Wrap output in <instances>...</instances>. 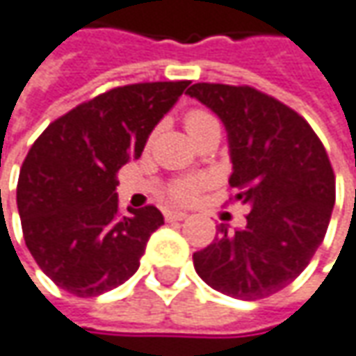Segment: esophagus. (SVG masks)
<instances>
[{
	"label": "esophagus",
	"instance_id": "esophagus-1",
	"mask_svg": "<svg viewBox=\"0 0 356 356\" xmlns=\"http://www.w3.org/2000/svg\"><path fill=\"white\" fill-rule=\"evenodd\" d=\"M189 218V213H185V211H167L165 213V220L167 221H183Z\"/></svg>",
	"mask_w": 356,
	"mask_h": 356
}]
</instances>
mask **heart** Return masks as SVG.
<instances>
[{"mask_svg": "<svg viewBox=\"0 0 356 356\" xmlns=\"http://www.w3.org/2000/svg\"><path fill=\"white\" fill-rule=\"evenodd\" d=\"M211 124H218V120H216V116L205 113V111H191L189 115L185 116V129H187L189 136L203 131V129H207V127H211ZM203 185H205V179L201 177L181 179V181H175L171 185L169 195L175 201L187 203V201H191V199L195 197V193Z\"/></svg>", "mask_w": 356, "mask_h": 356, "instance_id": "1", "label": "heart"}]
</instances>
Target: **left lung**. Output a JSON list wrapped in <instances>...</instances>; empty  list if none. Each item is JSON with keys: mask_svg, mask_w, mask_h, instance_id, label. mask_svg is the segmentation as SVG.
Here are the masks:
<instances>
[{"mask_svg": "<svg viewBox=\"0 0 356 356\" xmlns=\"http://www.w3.org/2000/svg\"><path fill=\"white\" fill-rule=\"evenodd\" d=\"M187 95L220 116L245 225H220L193 254L199 278L240 300L276 294L300 276L323 243L334 207V173L321 138L298 113L250 86L193 84Z\"/></svg>", "mask_w": 356, "mask_h": 356, "instance_id": "obj_1", "label": "left lung"}]
</instances>
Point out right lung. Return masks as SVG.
Returning a JSON list of instances; mask_svg holds the SVG:
<instances>
[{
    "label": "right lung",
    "mask_w": 356,
    "mask_h": 356,
    "mask_svg": "<svg viewBox=\"0 0 356 356\" xmlns=\"http://www.w3.org/2000/svg\"><path fill=\"white\" fill-rule=\"evenodd\" d=\"M187 84L113 88L54 120L32 145L19 171L17 211L33 260L62 290L98 296L138 270L165 220L153 205L122 216L116 171L140 157Z\"/></svg>",
    "instance_id": "right-lung-1"
}]
</instances>
